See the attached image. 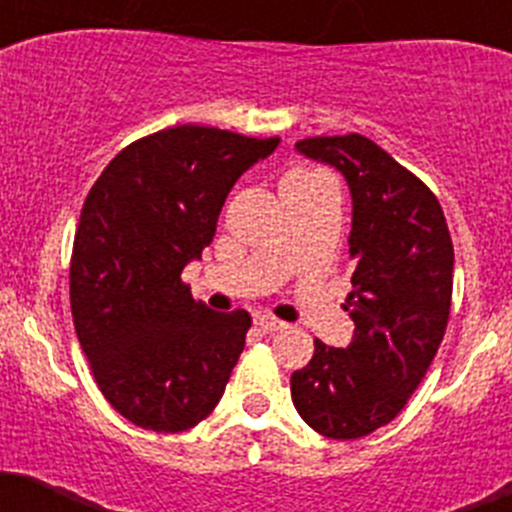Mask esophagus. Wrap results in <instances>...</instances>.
I'll list each match as a JSON object with an SVG mask.
<instances>
[{
	"label": "esophagus",
	"mask_w": 512,
	"mask_h": 512,
	"mask_svg": "<svg viewBox=\"0 0 512 512\" xmlns=\"http://www.w3.org/2000/svg\"><path fill=\"white\" fill-rule=\"evenodd\" d=\"M256 326H261V329H264V332H269V334H274V332H281V329H286V321H281V319H276V316H271V314H256Z\"/></svg>",
	"instance_id": "34e87169"
}]
</instances>
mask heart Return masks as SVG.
Listing matches in <instances>:
<instances>
[{
    "label": "heart",
    "mask_w": 512,
    "mask_h": 512,
    "mask_svg": "<svg viewBox=\"0 0 512 512\" xmlns=\"http://www.w3.org/2000/svg\"><path fill=\"white\" fill-rule=\"evenodd\" d=\"M291 175H299V173H291Z\"/></svg>",
    "instance_id": "heart-1"
}]
</instances>
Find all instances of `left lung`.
Listing matches in <instances>:
<instances>
[{"mask_svg":"<svg viewBox=\"0 0 512 512\" xmlns=\"http://www.w3.org/2000/svg\"><path fill=\"white\" fill-rule=\"evenodd\" d=\"M329 163L352 193L354 337L347 349L314 339V357L291 374L301 420L332 440H357L402 412L445 337L452 299V238L435 193L364 135L296 143Z\"/></svg>","mask_w":512,"mask_h":512,"instance_id":"8db88e82","label":"left lung"}]
</instances>
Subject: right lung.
Segmentation results:
<instances>
[{
  "instance_id": "right-lung-1",
  "label": "right lung",
  "mask_w": 512,
  "mask_h": 512,
  "mask_svg": "<svg viewBox=\"0 0 512 512\" xmlns=\"http://www.w3.org/2000/svg\"><path fill=\"white\" fill-rule=\"evenodd\" d=\"M276 145L178 125L120 150L87 193L72 321L100 392L143 430H191L223 397L251 316L211 311L180 274L216 236L233 183Z\"/></svg>"
}]
</instances>
